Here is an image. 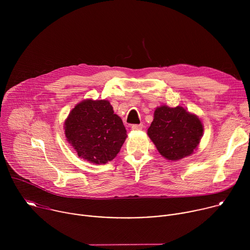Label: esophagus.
I'll return each instance as SVG.
<instances>
[{
  "mask_svg": "<svg viewBox=\"0 0 250 250\" xmlns=\"http://www.w3.org/2000/svg\"><path fill=\"white\" fill-rule=\"evenodd\" d=\"M142 128V125H132L131 129L132 130H140Z\"/></svg>",
  "mask_w": 250,
  "mask_h": 250,
  "instance_id": "esophagus-1",
  "label": "esophagus"
}]
</instances>
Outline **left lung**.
Here are the masks:
<instances>
[{"label": "left lung", "mask_w": 250, "mask_h": 250, "mask_svg": "<svg viewBox=\"0 0 250 250\" xmlns=\"http://www.w3.org/2000/svg\"><path fill=\"white\" fill-rule=\"evenodd\" d=\"M147 134L162 156L168 160H179L197 148L203 125L199 118L182 106L161 105L154 112Z\"/></svg>", "instance_id": "8db88e82"}]
</instances>
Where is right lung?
Returning <instances> with one entry per match:
<instances>
[{
	"label": "right lung",
	"instance_id": "obj_1",
	"mask_svg": "<svg viewBox=\"0 0 250 250\" xmlns=\"http://www.w3.org/2000/svg\"><path fill=\"white\" fill-rule=\"evenodd\" d=\"M65 135L78 156L95 164L113 160L126 138L122 119L105 100H87L71 111Z\"/></svg>",
	"mask_w": 250,
	"mask_h": 250
}]
</instances>
